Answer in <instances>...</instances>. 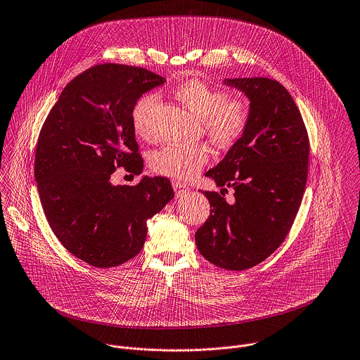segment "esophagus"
Masks as SVG:
<instances>
[{"instance_id":"esophagus-1","label":"esophagus","mask_w":360,"mask_h":360,"mask_svg":"<svg viewBox=\"0 0 360 360\" xmlns=\"http://www.w3.org/2000/svg\"><path fill=\"white\" fill-rule=\"evenodd\" d=\"M172 186H174V191H175L176 198H181V196L186 195V192L189 191V188H188L185 184L178 182V181H174V182H172Z\"/></svg>"}]
</instances>
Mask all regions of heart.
Listing matches in <instances>:
<instances>
[{"label": "heart", "mask_w": 360, "mask_h": 360, "mask_svg": "<svg viewBox=\"0 0 360 360\" xmlns=\"http://www.w3.org/2000/svg\"><path fill=\"white\" fill-rule=\"evenodd\" d=\"M176 98L199 119L206 136L220 146H231L245 133L251 119V101L245 95H231L223 86L199 78L175 86ZM160 98L155 92L140 96L131 108L134 131L148 139L153 134L154 113ZM209 153L203 146H162L148 157L153 172L178 181H189L206 165Z\"/></svg>", "instance_id": "heart-1"}]
</instances>
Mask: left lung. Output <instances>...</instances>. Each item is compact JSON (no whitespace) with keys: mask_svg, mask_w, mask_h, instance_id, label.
<instances>
[{"mask_svg":"<svg viewBox=\"0 0 360 360\" xmlns=\"http://www.w3.org/2000/svg\"><path fill=\"white\" fill-rule=\"evenodd\" d=\"M226 84L247 94L251 119L245 133L206 176L220 193L203 192L210 216L195 241L213 265L250 269L274 254L288 237L299 212L309 171L310 140L289 91L266 77L233 78ZM235 189V200L224 196Z\"/></svg>","mask_w":360,"mask_h":360,"instance_id":"8db88e82","label":"left lung"}]
</instances>
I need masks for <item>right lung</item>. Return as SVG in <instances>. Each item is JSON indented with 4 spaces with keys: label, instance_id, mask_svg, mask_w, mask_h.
I'll return each mask as SVG.
<instances>
[{
    "label": "right lung",
    "instance_id": "1",
    "mask_svg": "<svg viewBox=\"0 0 360 360\" xmlns=\"http://www.w3.org/2000/svg\"><path fill=\"white\" fill-rule=\"evenodd\" d=\"M162 82L143 67L94 65L65 85L40 129L34 178L44 216L63 247L95 268L134 258L147 220L174 198L164 176L134 186L109 181L117 168L143 171L131 108Z\"/></svg>",
    "mask_w": 360,
    "mask_h": 360
}]
</instances>
